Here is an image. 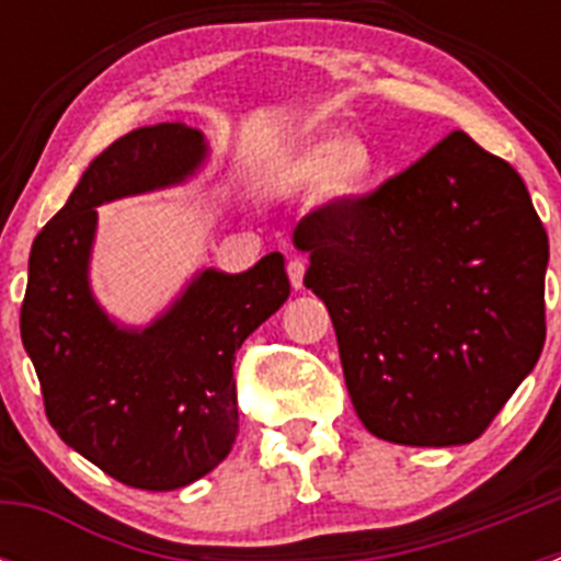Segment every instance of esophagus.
Wrapping results in <instances>:
<instances>
[{"label": "esophagus", "instance_id": "34e87169", "mask_svg": "<svg viewBox=\"0 0 561 561\" xmlns=\"http://www.w3.org/2000/svg\"><path fill=\"white\" fill-rule=\"evenodd\" d=\"M286 272H289L291 289H304V275H306V261L304 257H289V264H286Z\"/></svg>", "mask_w": 561, "mask_h": 561}]
</instances>
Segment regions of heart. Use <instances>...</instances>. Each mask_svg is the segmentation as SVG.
Returning a JSON list of instances; mask_svg holds the SVG:
<instances>
[{"label":"heart","instance_id":"obj_1","mask_svg":"<svg viewBox=\"0 0 561 561\" xmlns=\"http://www.w3.org/2000/svg\"><path fill=\"white\" fill-rule=\"evenodd\" d=\"M374 173L376 160L365 142L317 137L280 162L275 182L284 191H314L325 185L331 199H354L370 185Z\"/></svg>","mask_w":561,"mask_h":561}]
</instances>
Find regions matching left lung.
<instances>
[{
    "instance_id": "8db88e82",
    "label": "left lung",
    "mask_w": 561,
    "mask_h": 561,
    "mask_svg": "<svg viewBox=\"0 0 561 561\" xmlns=\"http://www.w3.org/2000/svg\"><path fill=\"white\" fill-rule=\"evenodd\" d=\"M291 241L376 438L472 444L542 354L548 232L519 173L469 134L309 213Z\"/></svg>"
}]
</instances>
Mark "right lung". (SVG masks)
Returning <instances> with one entry per match:
<instances>
[{"mask_svg":"<svg viewBox=\"0 0 561 561\" xmlns=\"http://www.w3.org/2000/svg\"><path fill=\"white\" fill-rule=\"evenodd\" d=\"M205 160L199 128H134L89 162L30 250L22 342L49 424L67 447L142 492L191 485L230 455L236 351L291 289L284 255L270 252L238 275L199 270L148 325L117 323L98 304L89 284L98 207L182 185Z\"/></svg>","mask_w":561,"mask_h":561,"instance_id":"right-lung-1","label":"right lung"}]
</instances>
